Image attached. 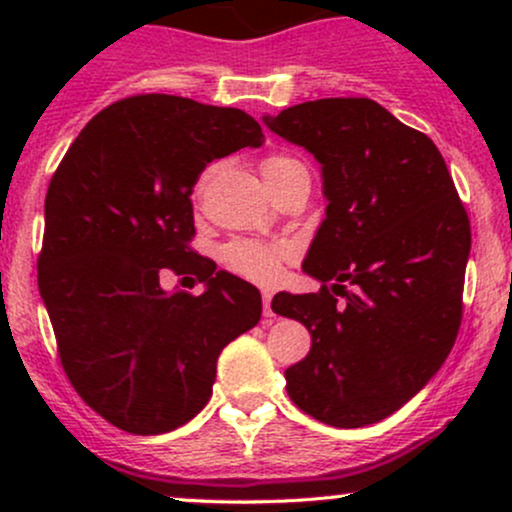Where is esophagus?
<instances>
[{"label": "esophagus", "instance_id": "esophagus-1", "mask_svg": "<svg viewBox=\"0 0 512 512\" xmlns=\"http://www.w3.org/2000/svg\"><path fill=\"white\" fill-rule=\"evenodd\" d=\"M262 305H264V320L272 322L274 310H272V293H269V291L262 293Z\"/></svg>", "mask_w": 512, "mask_h": 512}]
</instances>
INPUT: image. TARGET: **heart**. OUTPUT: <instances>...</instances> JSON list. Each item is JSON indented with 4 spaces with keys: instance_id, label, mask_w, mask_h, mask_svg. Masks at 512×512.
I'll return each mask as SVG.
<instances>
[{
    "instance_id": "obj_1",
    "label": "heart",
    "mask_w": 512,
    "mask_h": 512,
    "mask_svg": "<svg viewBox=\"0 0 512 512\" xmlns=\"http://www.w3.org/2000/svg\"><path fill=\"white\" fill-rule=\"evenodd\" d=\"M291 156H269L262 161V178L274 180L281 170L296 166ZM291 248L284 243H260V240H233L223 248L221 257L233 272L248 276L252 281H272L279 274L281 262L289 260Z\"/></svg>"
}]
</instances>
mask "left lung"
Wrapping results in <instances>:
<instances>
[{
	"instance_id": "left-lung-1",
	"label": "left lung",
	"mask_w": 512,
	"mask_h": 512,
	"mask_svg": "<svg viewBox=\"0 0 512 512\" xmlns=\"http://www.w3.org/2000/svg\"><path fill=\"white\" fill-rule=\"evenodd\" d=\"M262 122L315 156L327 199L303 260L320 293L272 301L313 339L286 390L327 426L378 424L424 390L455 344L467 211L436 144L370 98H320Z\"/></svg>"
}]
</instances>
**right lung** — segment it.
<instances>
[{
    "mask_svg": "<svg viewBox=\"0 0 512 512\" xmlns=\"http://www.w3.org/2000/svg\"><path fill=\"white\" fill-rule=\"evenodd\" d=\"M262 144L243 110L149 93L101 110L52 175L40 298L74 390L122 431L187 424L209 402L223 346L260 322V291L187 243L199 173ZM161 268L197 273L205 293L166 292Z\"/></svg>",
    "mask_w": 512,
    "mask_h": 512,
    "instance_id": "add662e5",
    "label": "right lung"
}]
</instances>
